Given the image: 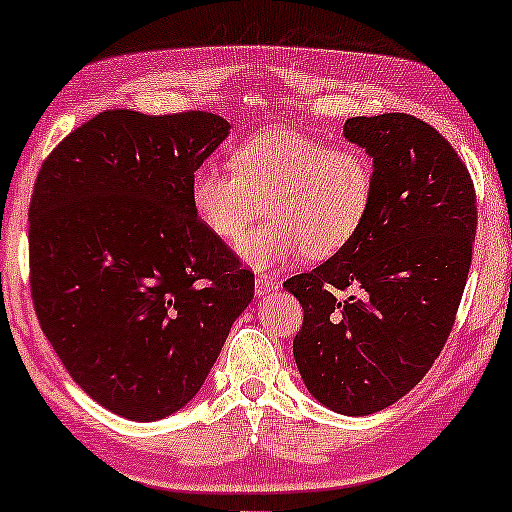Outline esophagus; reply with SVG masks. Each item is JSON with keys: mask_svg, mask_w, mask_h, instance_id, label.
Here are the masks:
<instances>
[{"mask_svg": "<svg viewBox=\"0 0 512 512\" xmlns=\"http://www.w3.org/2000/svg\"><path fill=\"white\" fill-rule=\"evenodd\" d=\"M277 286H279L277 279H272L268 275H256V293H258V296H265V293L275 291Z\"/></svg>", "mask_w": 512, "mask_h": 512, "instance_id": "esophagus-1", "label": "esophagus"}]
</instances>
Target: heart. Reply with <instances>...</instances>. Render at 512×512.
Returning a JSON list of instances; mask_svg holds the SVG:
<instances>
[{
    "mask_svg": "<svg viewBox=\"0 0 512 512\" xmlns=\"http://www.w3.org/2000/svg\"><path fill=\"white\" fill-rule=\"evenodd\" d=\"M375 198V165L354 146H328L270 128L233 151V170L202 165L191 179L193 212L221 242H237L265 202L268 221L240 242L254 265L305 251L328 258L359 235Z\"/></svg>",
    "mask_w": 512,
    "mask_h": 512,
    "instance_id": "heart-1",
    "label": "heart"
}]
</instances>
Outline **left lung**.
I'll list each match as a JSON object with an SVG mask.
<instances>
[{"mask_svg": "<svg viewBox=\"0 0 512 512\" xmlns=\"http://www.w3.org/2000/svg\"><path fill=\"white\" fill-rule=\"evenodd\" d=\"M345 137L373 158V207L345 249L284 289L303 305L293 359L307 391L359 417L408 394L443 352L471 268L478 205L466 165L429 123L356 116ZM349 285L352 297L334 298Z\"/></svg>", "mask_w": 512, "mask_h": 512, "instance_id": "left-lung-1", "label": "left lung"}]
</instances>
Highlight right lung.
Here are the masks:
<instances>
[{
    "mask_svg": "<svg viewBox=\"0 0 512 512\" xmlns=\"http://www.w3.org/2000/svg\"><path fill=\"white\" fill-rule=\"evenodd\" d=\"M209 111L107 109L44 160L30 200V289L72 380L116 415L191 401L254 298V272L193 212L191 179L228 137Z\"/></svg>",
    "mask_w": 512,
    "mask_h": 512,
    "instance_id": "add662e5",
    "label": "right lung"
}]
</instances>
